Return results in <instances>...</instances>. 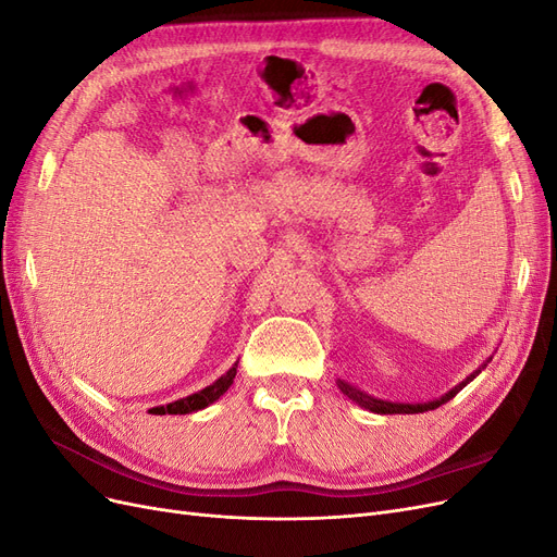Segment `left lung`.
Here are the masks:
<instances>
[{
  "label": "left lung",
  "instance_id": "obj_1",
  "mask_svg": "<svg viewBox=\"0 0 557 557\" xmlns=\"http://www.w3.org/2000/svg\"><path fill=\"white\" fill-rule=\"evenodd\" d=\"M483 367H485V364H483ZM479 372H481V369H479ZM479 372H476V374H479ZM476 374H471L467 381H462L460 385H455L453 391L446 393L442 399H434V401H428V404H395V401L374 399V397H369V395L356 391V387H350V385L344 383V381H339V387L344 391V395H348L352 401L360 404V407H364V409H369V411H374V413H423V411H432V409H436V407H442V404H446L448 399H453L455 395H458V393L462 391V387H465L469 381L476 379Z\"/></svg>",
  "mask_w": 557,
  "mask_h": 557
}]
</instances>
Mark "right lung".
I'll use <instances>...</instances> for the list:
<instances>
[{"label":"right lung","mask_w":557,"mask_h":557,"mask_svg":"<svg viewBox=\"0 0 557 557\" xmlns=\"http://www.w3.org/2000/svg\"><path fill=\"white\" fill-rule=\"evenodd\" d=\"M234 376H237V364H234L225 376H221L215 383H211L209 387H205V391H199V393H195V395H190V397H185V399L166 404V407L150 409V413H156V416L174 413V416H176V413H193V411L205 409V407H209V404H213L218 397H221L223 393H227V387L234 383Z\"/></svg>","instance_id":"1"}]
</instances>
